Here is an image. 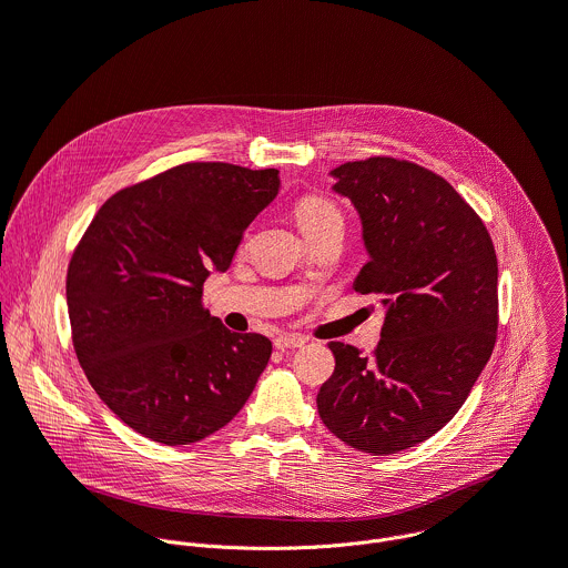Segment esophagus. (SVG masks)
I'll return each instance as SVG.
<instances>
[{"label":"esophagus","mask_w":568,"mask_h":568,"mask_svg":"<svg viewBox=\"0 0 568 568\" xmlns=\"http://www.w3.org/2000/svg\"><path fill=\"white\" fill-rule=\"evenodd\" d=\"M303 344H305V337H301V335H278V337L274 339V346H276L278 351L301 348Z\"/></svg>","instance_id":"obj_1"}]
</instances>
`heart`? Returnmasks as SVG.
<instances>
[{
  "label": "heart",
  "mask_w": 568,
  "mask_h": 568,
  "mask_svg": "<svg viewBox=\"0 0 568 568\" xmlns=\"http://www.w3.org/2000/svg\"><path fill=\"white\" fill-rule=\"evenodd\" d=\"M294 215H296V222L301 226V231H316V229H323L328 224H335V222H342L344 224V217H342V211L339 206L323 197V195H305L296 202L294 206Z\"/></svg>",
  "instance_id": "1"
}]
</instances>
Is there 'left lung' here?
<instances>
[{"instance_id": "obj_1", "label": "left lung", "mask_w": 568, "mask_h": 568, "mask_svg": "<svg viewBox=\"0 0 568 568\" xmlns=\"http://www.w3.org/2000/svg\"><path fill=\"white\" fill-rule=\"evenodd\" d=\"M355 206L368 263L353 287L379 294L373 357L331 342L335 373L316 393L339 440L373 454L409 449L440 432L488 364L499 323L497 254L471 206L436 173L371 156L331 171Z\"/></svg>"}]
</instances>
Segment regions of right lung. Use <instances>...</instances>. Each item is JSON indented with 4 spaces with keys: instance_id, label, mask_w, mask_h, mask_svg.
Wrapping results in <instances>:
<instances>
[{
    "instance_id": "1",
    "label": "right lung",
    "mask_w": 568,
    "mask_h": 568,
    "mask_svg": "<svg viewBox=\"0 0 568 568\" xmlns=\"http://www.w3.org/2000/svg\"><path fill=\"white\" fill-rule=\"evenodd\" d=\"M278 189L276 169L184 164L112 195L80 240L67 272L73 348L136 434L191 445L245 407L272 342L226 331L202 285Z\"/></svg>"
}]
</instances>
